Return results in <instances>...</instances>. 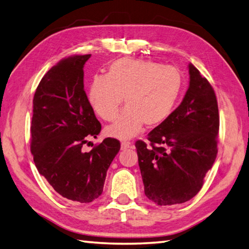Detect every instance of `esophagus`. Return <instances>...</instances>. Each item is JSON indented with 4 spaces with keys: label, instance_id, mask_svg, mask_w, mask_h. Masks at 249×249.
Returning a JSON list of instances; mask_svg holds the SVG:
<instances>
[{
    "label": "esophagus",
    "instance_id": "1",
    "mask_svg": "<svg viewBox=\"0 0 249 249\" xmlns=\"http://www.w3.org/2000/svg\"><path fill=\"white\" fill-rule=\"evenodd\" d=\"M131 147H132V145H131V143H129V142H123V143H121V149L123 150L131 148Z\"/></svg>",
    "mask_w": 249,
    "mask_h": 249
}]
</instances>
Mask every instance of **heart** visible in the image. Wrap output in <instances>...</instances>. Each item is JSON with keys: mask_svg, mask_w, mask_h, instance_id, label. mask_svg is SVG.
<instances>
[{"mask_svg": "<svg viewBox=\"0 0 249 249\" xmlns=\"http://www.w3.org/2000/svg\"><path fill=\"white\" fill-rule=\"evenodd\" d=\"M182 77L178 70L150 60L120 58L111 62L106 76L91 79L88 99L94 111L105 121H113L107 134L130 139L139 133L144 124L148 128L169 118L178 100Z\"/></svg>", "mask_w": 249, "mask_h": 249, "instance_id": "heart-1", "label": "heart"}]
</instances>
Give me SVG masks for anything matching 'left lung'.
<instances>
[{"mask_svg": "<svg viewBox=\"0 0 249 249\" xmlns=\"http://www.w3.org/2000/svg\"><path fill=\"white\" fill-rule=\"evenodd\" d=\"M189 88L182 102L147 140L136 141L144 191L158 205L192 199L217 156L219 114L215 91L189 64Z\"/></svg>", "mask_w": 249, "mask_h": 249, "instance_id": "obj_1", "label": "left lung"}]
</instances>
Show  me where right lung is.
Listing matches in <instances>:
<instances>
[{
	"label": "right lung",
	"mask_w": 249,
	"mask_h": 249,
	"mask_svg": "<svg viewBox=\"0 0 249 249\" xmlns=\"http://www.w3.org/2000/svg\"><path fill=\"white\" fill-rule=\"evenodd\" d=\"M91 54H75L53 65L33 98L31 153L40 175L60 196L89 203L102 195L106 172L120 149L107 138L85 153L101 124L84 90V65Z\"/></svg>",
	"instance_id": "obj_1"
}]
</instances>
